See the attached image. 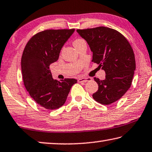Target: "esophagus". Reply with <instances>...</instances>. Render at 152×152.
Wrapping results in <instances>:
<instances>
[{"label": "esophagus", "instance_id": "obj_1", "mask_svg": "<svg viewBox=\"0 0 152 152\" xmlns=\"http://www.w3.org/2000/svg\"><path fill=\"white\" fill-rule=\"evenodd\" d=\"M90 78H79L78 80V82H80V83H81V82H89L91 80Z\"/></svg>", "mask_w": 152, "mask_h": 152}]
</instances>
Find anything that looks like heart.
I'll return each mask as SVG.
<instances>
[{"label": "heart", "mask_w": 152, "mask_h": 152, "mask_svg": "<svg viewBox=\"0 0 152 152\" xmlns=\"http://www.w3.org/2000/svg\"><path fill=\"white\" fill-rule=\"evenodd\" d=\"M85 40L82 39V38H76V40H74L73 42V45L74 46V47L75 48H77L78 46H79L80 45H81L83 43H85Z\"/></svg>", "instance_id": "b5f03b06"}]
</instances>
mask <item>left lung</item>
<instances>
[{
	"label": "left lung",
	"mask_w": 152,
	"mask_h": 152,
	"mask_svg": "<svg viewBox=\"0 0 152 152\" xmlns=\"http://www.w3.org/2000/svg\"><path fill=\"white\" fill-rule=\"evenodd\" d=\"M93 52L92 62L106 72V78H94L98 90L92 97L98 103L110 105L119 100L131 86L136 60L126 37L116 30L105 26L77 29Z\"/></svg>",
	"instance_id": "left-lung-1"
}]
</instances>
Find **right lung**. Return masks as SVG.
Listing matches in <instances>:
<instances>
[{"instance_id": "1", "label": "right lung", "mask_w": 152, "mask_h": 152, "mask_svg": "<svg viewBox=\"0 0 152 152\" xmlns=\"http://www.w3.org/2000/svg\"><path fill=\"white\" fill-rule=\"evenodd\" d=\"M74 30H45L33 36L24 49L21 68L24 86L30 97L45 109L62 106L77 82L74 78L54 80L49 67L58 59L61 48Z\"/></svg>"}]
</instances>
